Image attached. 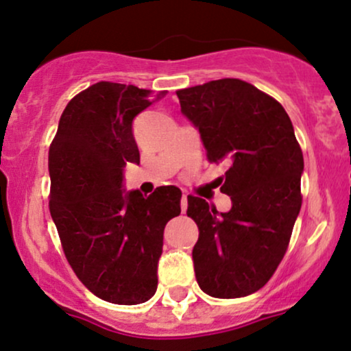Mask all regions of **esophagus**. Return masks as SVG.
<instances>
[{"instance_id":"1","label":"esophagus","mask_w":351,"mask_h":351,"mask_svg":"<svg viewBox=\"0 0 351 351\" xmlns=\"http://www.w3.org/2000/svg\"><path fill=\"white\" fill-rule=\"evenodd\" d=\"M187 207H189V204H187V195H184L182 200H180V208H182V213L187 212Z\"/></svg>"}]
</instances>
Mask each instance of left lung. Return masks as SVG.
Wrapping results in <instances>:
<instances>
[{
	"label": "left lung",
	"instance_id": "8db88e82",
	"mask_svg": "<svg viewBox=\"0 0 351 351\" xmlns=\"http://www.w3.org/2000/svg\"><path fill=\"white\" fill-rule=\"evenodd\" d=\"M177 98L210 162L228 164L220 189L232 199L228 212L187 197L200 232L192 251L197 282L212 298H245L274 274L302 205L294 126L281 103L238 78L179 90Z\"/></svg>",
	"mask_w": 351,
	"mask_h": 351
}]
</instances>
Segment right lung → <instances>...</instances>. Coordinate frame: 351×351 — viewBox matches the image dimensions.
Here are the masks:
<instances>
[{
	"mask_svg": "<svg viewBox=\"0 0 351 351\" xmlns=\"http://www.w3.org/2000/svg\"><path fill=\"white\" fill-rule=\"evenodd\" d=\"M166 92L98 82L69 101L49 149V208L65 258L106 302L134 306L158 289L162 234L182 192H126V162L139 164L133 121Z\"/></svg>",
	"mask_w": 351,
	"mask_h": 351,
	"instance_id": "obj_1",
	"label": "right lung"
}]
</instances>
